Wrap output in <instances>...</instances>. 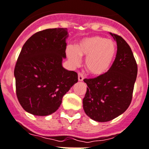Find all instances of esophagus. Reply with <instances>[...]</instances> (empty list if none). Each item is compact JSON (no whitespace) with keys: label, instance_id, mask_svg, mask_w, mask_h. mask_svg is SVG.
<instances>
[{"label":"esophagus","instance_id":"esophagus-1","mask_svg":"<svg viewBox=\"0 0 149 149\" xmlns=\"http://www.w3.org/2000/svg\"><path fill=\"white\" fill-rule=\"evenodd\" d=\"M83 79H84L83 74L81 73V72H79V73L78 74V80L79 81V82H82V81H83Z\"/></svg>","mask_w":149,"mask_h":149}]
</instances>
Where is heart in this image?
Returning <instances> with one entry per match:
<instances>
[{
	"instance_id": "1",
	"label": "heart",
	"mask_w": 149,
	"mask_h": 149,
	"mask_svg": "<svg viewBox=\"0 0 149 149\" xmlns=\"http://www.w3.org/2000/svg\"><path fill=\"white\" fill-rule=\"evenodd\" d=\"M117 54V45L113 40L99 36L82 38L76 49L70 47L67 55L73 64L78 65L80 57H86L85 66L90 74L99 77L105 74L111 68Z\"/></svg>"
}]
</instances>
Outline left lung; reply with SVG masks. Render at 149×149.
Listing matches in <instances>:
<instances>
[{"instance_id":"obj_1","label":"left lung","mask_w":149,"mask_h":149,"mask_svg":"<svg viewBox=\"0 0 149 149\" xmlns=\"http://www.w3.org/2000/svg\"><path fill=\"white\" fill-rule=\"evenodd\" d=\"M117 42L116 59L105 74L85 79L88 88L82 100L87 116L98 122H107L129 107L137 77V64L130 47L122 37L110 32Z\"/></svg>"}]
</instances>
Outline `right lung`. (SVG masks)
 I'll return each mask as SVG.
<instances>
[{
	"mask_svg": "<svg viewBox=\"0 0 149 149\" xmlns=\"http://www.w3.org/2000/svg\"><path fill=\"white\" fill-rule=\"evenodd\" d=\"M66 28L36 32L26 42L14 69L19 102L28 113L47 116L54 113L78 74L62 65L66 58Z\"/></svg>",
	"mask_w": 149,
	"mask_h": 149,
	"instance_id": "obj_1",
	"label": "right lung"
}]
</instances>
